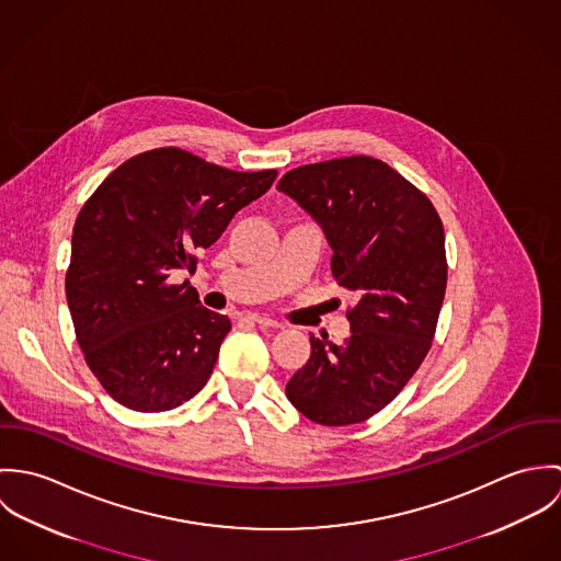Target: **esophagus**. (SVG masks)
I'll return each instance as SVG.
<instances>
[{"instance_id":"1","label":"esophagus","mask_w":561,"mask_h":561,"mask_svg":"<svg viewBox=\"0 0 561 561\" xmlns=\"http://www.w3.org/2000/svg\"><path fill=\"white\" fill-rule=\"evenodd\" d=\"M248 320L254 321V323H259V325H263V328H283L280 321L272 320V318H263V316H256V313L248 316Z\"/></svg>"}]
</instances>
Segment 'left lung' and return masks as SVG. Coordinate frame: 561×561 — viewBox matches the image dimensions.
<instances>
[{
	"label": "left lung",
	"instance_id": "obj_1",
	"mask_svg": "<svg viewBox=\"0 0 561 561\" xmlns=\"http://www.w3.org/2000/svg\"><path fill=\"white\" fill-rule=\"evenodd\" d=\"M278 190L320 222L332 276L356 296L350 339L336 345L311 334V358L285 393L320 425L367 421L432 347L447 287L443 222L419 187L367 156L294 168Z\"/></svg>",
	"mask_w": 561,
	"mask_h": 561
}]
</instances>
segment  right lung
<instances>
[{
	"mask_svg": "<svg viewBox=\"0 0 561 561\" xmlns=\"http://www.w3.org/2000/svg\"><path fill=\"white\" fill-rule=\"evenodd\" d=\"M276 170L238 172L163 147L121 163L85 201L73 227L67 302L83 358L112 400L163 412L211 378L227 316L205 309L176 270H196L241 207Z\"/></svg>",
	"mask_w": 561,
	"mask_h": 561,
	"instance_id": "right-lung-1",
	"label": "right lung"
}]
</instances>
